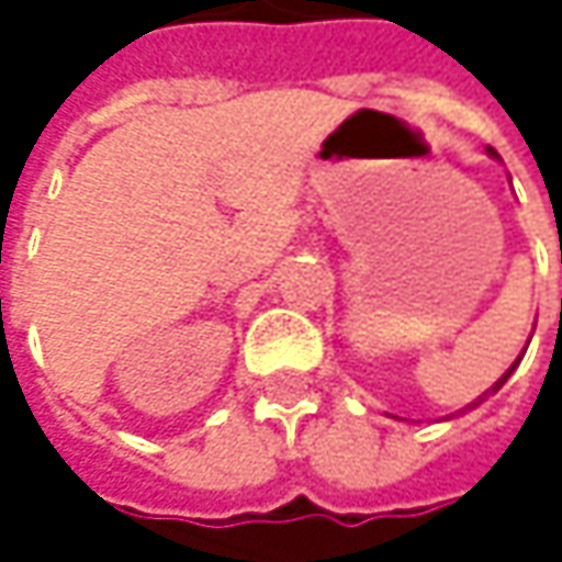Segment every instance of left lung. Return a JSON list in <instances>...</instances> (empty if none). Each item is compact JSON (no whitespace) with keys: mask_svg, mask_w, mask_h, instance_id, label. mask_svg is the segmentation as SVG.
<instances>
[{"mask_svg":"<svg viewBox=\"0 0 562 562\" xmlns=\"http://www.w3.org/2000/svg\"><path fill=\"white\" fill-rule=\"evenodd\" d=\"M488 151H492V148H488ZM492 155H495V151H492ZM515 366H518V362H515ZM515 366H512V369H515ZM512 369H508V372H505V375H502V379H498V382H495V385L488 387V391H485V394H492V391H498V387H502V382H505V379H508V375H512ZM485 394H482V397H479V401H485ZM479 401H475V404H479ZM469 407H472V404H469Z\"/></svg>","mask_w":562,"mask_h":562,"instance_id":"obj_1","label":"left lung"}]
</instances>
